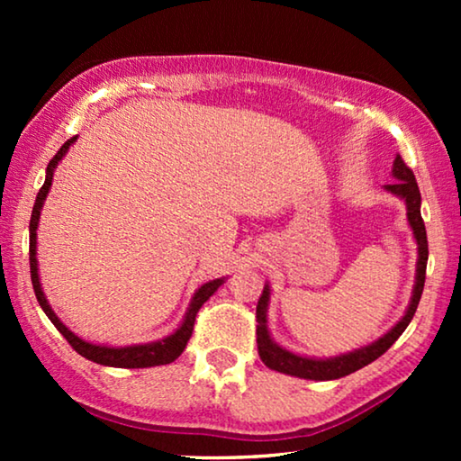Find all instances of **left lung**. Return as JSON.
Returning a JSON list of instances; mask_svg holds the SVG:
<instances>
[{"mask_svg": "<svg viewBox=\"0 0 461 461\" xmlns=\"http://www.w3.org/2000/svg\"><path fill=\"white\" fill-rule=\"evenodd\" d=\"M393 176L396 178V182L386 185V191L405 201L409 226H411L415 241H418L415 285H413V295L407 306L405 317H402L388 333H384L380 339H375V342H371L369 346H363V348L358 350H352L348 355H339L331 358L300 357L285 348H281V346L273 342V338H270L268 327H267V308H268L270 289L268 285H264V292L256 306V321H258L256 336H258V355H260L262 363L267 365L268 369L281 371V374H287V375L304 377V380H338V377L355 374V371L365 367V365L374 363L377 357H382L384 352H386L390 346L399 339L401 333L407 330L409 323H411L413 314L418 311L421 292H424L426 264H428V239H426L424 220H421V212H420L421 194H420L418 182H415V176L411 169L407 167V163L401 159V155H396V159L393 163Z\"/></svg>", "mask_w": 461, "mask_h": 461, "instance_id": "left-lung-1", "label": "left lung"}]
</instances>
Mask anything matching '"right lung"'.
Segmentation results:
<instances>
[{
  "label": "right lung",
  "instance_id": "add662e5",
  "mask_svg": "<svg viewBox=\"0 0 461 461\" xmlns=\"http://www.w3.org/2000/svg\"><path fill=\"white\" fill-rule=\"evenodd\" d=\"M77 140V136L68 138V140L62 144L59 153L52 157V161L48 163V169H46V182H43V186L40 188V193H37V199H35V205H33V213H31V222H29V264H31V281H33V289H35V295H37V302H40V306L43 308V312L48 314V319L52 321L56 330H59L62 336L67 338V342L73 346V350H77L81 357H86L87 361H94L98 365H106V367H128V369H134V367H155V365H167L176 361L182 355V350L186 348V342L191 339L193 336V327H194V317H197L199 308L203 306V302L210 300V295L216 292V289L222 285L224 279H213L210 283H205V285H201L197 292H194L193 300H191V306H188V311L185 314V321H182V325L176 330L172 336L163 338V339H157V342H150V344H136V346H122V348H113V346H98V344H90L86 342V339H81L75 336V333L68 330L67 325H62V321L56 317V312L52 311V306L48 304L46 295H43V289H41V283H40V275H37V224H40V213H41V207H43V201L48 197V191L50 186H52V178H54V169L59 166V161L62 157L67 155V150L71 144Z\"/></svg>",
  "mask_w": 461,
  "mask_h": 461
}]
</instances>
